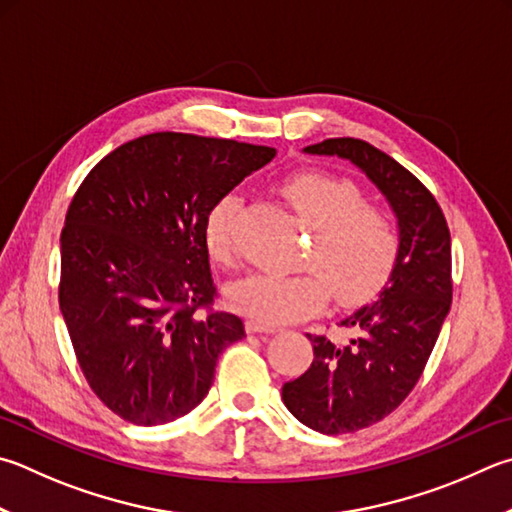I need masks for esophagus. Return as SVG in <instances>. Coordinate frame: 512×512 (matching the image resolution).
Wrapping results in <instances>:
<instances>
[{
	"mask_svg": "<svg viewBox=\"0 0 512 512\" xmlns=\"http://www.w3.org/2000/svg\"><path fill=\"white\" fill-rule=\"evenodd\" d=\"M246 331L248 333H275L277 329L275 327H266V324L257 322V320H248L246 322Z\"/></svg>",
	"mask_w": 512,
	"mask_h": 512,
	"instance_id": "esophagus-1",
	"label": "esophagus"
}]
</instances>
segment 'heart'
I'll list each match as a JSON object with an SVG mask.
<instances>
[{
	"mask_svg": "<svg viewBox=\"0 0 512 512\" xmlns=\"http://www.w3.org/2000/svg\"><path fill=\"white\" fill-rule=\"evenodd\" d=\"M284 197L311 224V241L297 273H248L228 286V302L262 324L306 318L327 302L329 288L338 302H358L387 282L398 257L394 219L371 203L356 183L342 176L304 170L282 183ZM239 210L235 194H224L210 208L203 237L210 257L221 266L235 259L232 221Z\"/></svg>",
	"mask_w": 512,
	"mask_h": 512,
	"instance_id": "b5f03b06",
	"label": "heart"
}]
</instances>
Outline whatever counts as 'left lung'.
I'll list each match as a JSON object with an SVG mask.
<instances>
[{
  "instance_id": "1",
  "label": "left lung",
  "mask_w": 512,
  "mask_h": 512,
  "mask_svg": "<svg viewBox=\"0 0 512 512\" xmlns=\"http://www.w3.org/2000/svg\"><path fill=\"white\" fill-rule=\"evenodd\" d=\"M304 152L356 163L398 217L401 246L378 300L340 322L347 342L311 336L313 362L282 387L297 421L322 434H353L383 421L421 378L452 302L450 228L434 194L360 138H327Z\"/></svg>"
}]
</instances>
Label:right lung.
Segmentation results:
<instances>
[{
  "instance_id": "obj_1",
  "label": "right lung",
  "mask_w": 512,
  "mask_h": 512,
  "mask_svg": "<svg viewBox=\"0 0 512 512\" xmlns=\"http://www.w3.org/2000/svg\"><path fill=\"white\" fill-rule=\"evenodd\" d=\"M273 147L181 132L107 154L69 203L60 235V311L87 383L134 425L194 410L221 353L246 336L217 311L203 226L210 208Z\"/></svg>"
}]
</instances>
